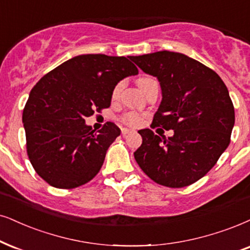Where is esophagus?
<instances>
[{
  "mask_svg": "<svg viewBox=\"0 0 250 250\" xmlns=\"http://www.w3.org/2000/svg\"><path fill=\"white\" fill-rule=\"evenodd\" d=\"M121 132H122V136H125V135H128V134H130V130H129V129H127V128H122L121 129Z\"/></svg>",
  "mask_w": 250,
  "mask_h": 250,
  "instance_id": "esophagus-1",
  "label": "esophagus"
}]
</instances>
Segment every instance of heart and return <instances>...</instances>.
<instances>
[{
    "mask_svg": "<svg viewBox=\"0 0 250 250\" xmlns=\"http://www.w3.org/2000/svg\"><path fill=\"white\" fill-rule=\"evenodd\" d=\"M151 81H153V78L151 77H141L137 80V85L140 86V88L142 91L144 90L145 86L150 83ZM121 88H122V84H118L113 90V99L118 98V96L121 92ZM121 121L125 123V125H129V127H138L142 122H143V116L137 114V113H128V114L123 115L121 118Z\"/></svg>",
    "mask_w": 250,
    "mask_h": 250,
    "instance_id": "b5f03b06",
    "label": "heart"
}]
</instances>
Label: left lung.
Listing matches in <instances>:
<instances>
[{"label": "left lung", "mask_w": 250, "mask_h": 250, "mask_svg": "<svg viewBox=\"0 0 250 250\" xmlns=\"http://www.w3.org/2000/svg\"><path fill=\"white\" fill-rule=\"evenodd\" d=\"M144 72L158 78L163 100L151 128L174 131L158 136L140 130L143 142L135 151L142 170L158 185L182 188L207 174L230 142L235 115L229 90L212 69L181 53L132 56Z\"/></svg>", "instance_id": "1"}]
</instances>
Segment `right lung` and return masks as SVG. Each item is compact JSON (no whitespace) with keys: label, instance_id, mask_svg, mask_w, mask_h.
<instances>
[{"label":"right lung","instance_id":"obj_1","mask_svg":"<svg viewBox=\"0 0 250 250\" xmlns=\"http://www.w3.org/2000/svg\"><path fill=\"white\" fill-rule=\"evenodd\" d=\"M131 58L75 56L31 90L23 110L26 151L34 170L48 185L77 188L99 173L120 129L107 122L94 132L85 119L108 108L115 85L138 74Z\"/></svg>","mask_w":250,"mask_h":250}]
</instances>
